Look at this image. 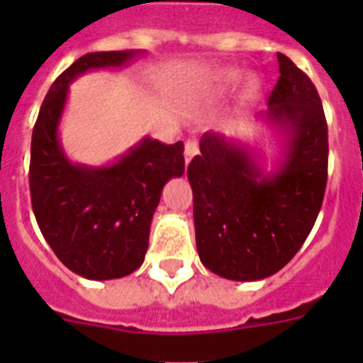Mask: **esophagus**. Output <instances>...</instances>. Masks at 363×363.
<instances>
[{
  "instance_id": "34e87169",
  "label": "esophagus",
  "mask_w": 363,
  "mask_h": 363,
  "mask_svg": "<svg viewBox=\"0 0 363 363\" xmlns=\"http://www.w3.org/2000/svg\"><path fill=\"white\" fill-rule=\"evenodd\" d=\"M198 154V143H196V140H187V142H185V162H191L192 158H194V156H196Z\"/></svg>"
}]
</instances>
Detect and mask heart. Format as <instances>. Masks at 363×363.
Segmentation results:
<instances>
[{"mask_svg": "<svg viewBox=\"0 0 363 363\" xmlns=\"http://www.w3.org/2000/svg\"><path fill=\"white\" fill-rule=\"evenodd\" d=\"M238 82H240L238 72H223L214 79L213 91H227L229 86H233L234 83H238Z\"/></svg>", "mask_w": 363, "mask_h": 363, "instance_id": "1", "label": "heart"}]
</instances>
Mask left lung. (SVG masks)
<instances>
[{
  "label": "left lung",
  "mask_w": 363,
  "mask_h": 363,
  "mask_svg": "<svg viewBox=\"0 0 363 363\" xmlns=\"http://www.w3.org/2000/svg\"><path fill=\"white\" fill-rule=\"evenodd\" d=\"M280 78L265 121L285 138V160L271 174L251 150L205 133L187 178L201 264L227 280H264L289 264L313 229L327 185V121L316 86L278 52Z\"/></svg>",
  "instance_id": "obj_1"
}]
</instances>
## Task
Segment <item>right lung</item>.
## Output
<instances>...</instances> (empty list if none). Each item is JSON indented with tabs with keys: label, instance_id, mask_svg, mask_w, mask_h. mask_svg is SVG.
<instances>
[{
	"label": "right lung",
	"instance_id": "1",
	"mask_svg": "<svg viewBox=\"0 0 363 363\" xmlns=\"http://www.w3.org/2000/svg\"><path fill=\"white\" fill-rule=\"evenodd\" d=\"M136 50L89 52L57 76L41 104L30 143L32 211L43 238L70 271L89 280L123 278L145 259L163 185L185 172L184 142L143 138L107 167L74 165L57 140L70 82L121 67Z\"/></svg>",
	"mask_w": 363,
	"mask_h": 363
}]
</instances>
